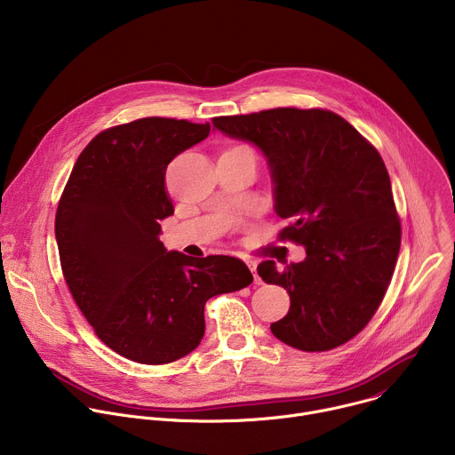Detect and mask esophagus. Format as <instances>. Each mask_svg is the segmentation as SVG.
I'll list each match as a JSON object with an SVG mask.
<instances>
[{
  "label": "esophagus",
  "instance_id": "1",
  "mask_svg": "<svg viewBox=\"0 0 455 455\" xmlns=\"http://www.w3.org/2000/svg\"><path fill=\"white\" fill-rule=\"evenodd\" d=\"M246 265H248L250 272L253 274V283L255 284H261V279H259V275H257V263L255 261H246Z\"/></svg>",
  "mask_w": 455,
  "mask_h": 455
}]
</instances>
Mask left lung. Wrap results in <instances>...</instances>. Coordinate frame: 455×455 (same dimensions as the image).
Listing matches in <instances>:
<instances>
[{"mask_svg": "<svg viewBox=\"0 0 455 455\" xmlns=\"http://www.w3.org/2000/svg\"><path fill=\"white\" fill-rule=\"evenodd\" d=\"M223 135L267 158L279 235L302 244L304 261L257 267L290 295L270 330L300 351H328L358 335L391 283L402 228L379 153L333 111L277 108L212 118Z\"/></svg>", "mask_w": 455, "mask_h": 455, "instance_id": "left-lung-1", "label": "left lung"}]
</instances>
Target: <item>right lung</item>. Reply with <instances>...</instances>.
I'll return each instance as SVG.
<instances>
[{"label": "right lung", "instance_id": "right-lung-1", "mask_svg": "<svg viewBox=\"0 0 455 455\" xmlns=\"http://www.w3.org/2000/svg\"><path fill=\"white\" fill-rule=\"evenodd\" d=\"M209 133V122L160 116L106 129L77 158L57 207L60 267L79 309L108 347L139 363L196 349L205 302L253 281L241 259L188 257L160 241V221L174 214L165 169Z\"/></svg>", "mask_w": 455, "mask_h": 455}]
</instances>
